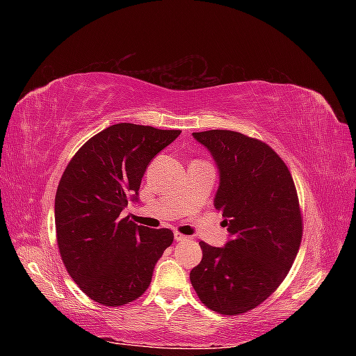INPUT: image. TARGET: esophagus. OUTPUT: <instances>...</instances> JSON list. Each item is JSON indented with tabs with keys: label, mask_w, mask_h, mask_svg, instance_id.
Instances as JSON below:
<instances>
[{
	"label": "esophagus",
	"mask_w": 356,
	"mask_h": 356,
	"mask_svg": "<svg viewBox=\"0 0 356 356\" xmlns=\"http://www.w3.org/2000/svg\"><path fill=\"white\" fill-rule=\"evenodd\" d=\"M174 238H176V241H184V240H186L188 237L184 236V234H180L179 231H176V232H174Z\"/></svg>",
	"instance_id": "1"
}]
</instances>
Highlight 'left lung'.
<instances>
[{
    "mask_svg": "<svg viewBox=\"0 0 356 356\" xmlns=\"http://www.w3.org/2000/svg\"><path fill=\"white\" fill-rule=\"evenodd\" d=\"M194 138L220 170L214 205L231 240L225 248L200 241L203 257L190 280L211 311L241 315L277 291L298 254L303 216L297 188L266 142L231 130L200 131Z\"/></svg>",
    "mask_w": 356,
    "mask_h": 356,
    "instance_id": "1",
    "label": "left lung"
}]
</instances>
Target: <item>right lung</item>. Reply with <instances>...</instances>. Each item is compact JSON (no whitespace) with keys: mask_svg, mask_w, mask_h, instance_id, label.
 I'll list each match as a JSON object with an SVG mask.
<instances>
[{"mask_svg":"<svg viewBox=\"0 0 356 356\" xmlns=\"http://www.w3.org/2000/svg\"><path fill=\"white\" fill-rule=\"evenodd\" d=\"M180 130L116 124L90 138L67 165L55 197L56 241L64 266L96 303L119 307L148 289L174 234L120 218L148 163Z\"/></svg>","mask_w":356,"mask_h":356,"instance_id":"1","label":"right lung"}]
</instances>
